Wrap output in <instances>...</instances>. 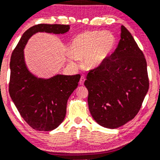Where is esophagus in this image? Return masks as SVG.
Listing matches in <instances>:
<instances>
[{
    "instance_id": "esophagus-1",
    "label": "esophagus",
    "mask_w": 160,
    "mask_h": 160,
    "mask_svg": "<svg viewBox=\"0 0 160 160\" xmlns=\"http://www.w3.org/2000/svg\"><path fill=\"white\" fill-rule=\"evenodd\" d=\"M85 80V77H84V76H82V77L80 78V82H79L80 85H84Z\"/></svg>"
}]
</instances>
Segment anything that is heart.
<instances>
[{"mask_svg": "<svg viewBox=\"0 0 160 160\" xmlns=\"http://www.w3.org/2000/svg\"><path fill=\"white\" fill-rule=\"evenodd\" d=\"M116 38L112 33L102 31H88L74 38L69 47L68 61L72 67L78 65L77 59H82L83 68L93 70L105 62L116 46Z\"/></svg>", "mask_w": 160, "mask_h": 160, "instance_id": "b5f03b06", "label": "heart"}]
</instances>
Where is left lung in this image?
I'll list each match as a JSON object with an SVG mask.
<instances>
[{"label":"left lung","mask_w":160,"mask_h":160,"mask_svg":"<svg viewBox=\"0 0 160 160\" xmlns=\"http://www.w3.org/2000/svg\"><path fill=\"white\" fill-rule=\"evenodd\" d=\"M117 48L84 85L90 114L99 125L116 128L135 117L149 90L147 61L132 35L121 27Z\"/></svg>","instance_id":"8db88e82"}]
</instances>
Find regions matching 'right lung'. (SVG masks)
Returning <instances> with one entry per match:
<instances>
[{
	"label": "right lung",
	"instance_id": "right-lung-1",
	"mask_svg": "<svg viewBox=\"0 0 160 160\" xmlns=\"http://www.w3.org/2000/svg\"><path fill=\"white\" fill-rule=\"evenodd\" d=\"M69 25H35L23 33L12 52L9 94L24 121L35 130L49 132L61 124L66 115L67 103L77 88L80 75H56L44 79L30 72L25 62L26 44L38 32L62 34Z\"/></svg>",
	"mask_w": 160,
	"mask_h": 160
}]
</instances>
